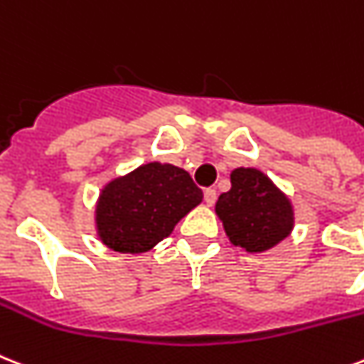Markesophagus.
I'll return each mask as SVG.
<instances>
[{
  "label": "esophagus",
  "mask_w": 364,
  "mask_h": 364,
  "mask_svg": "<svg viewBox=\"0 0 364 364\" xmlns=\"http://www.w3.org/2000/svg\"><path fill=\"white\" fill-rule=\"evenodd\" d=\"M203 200H205V203H208L209 208L215 205V202H217V191H215V188H205V191H203Z\"/></svg>",
  "instance_id": "obj_1"
}]
</instances>
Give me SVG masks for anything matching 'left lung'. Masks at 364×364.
Here are the masks:
<instances>
[{
    "mask_svg": "<svg viewBox=\"0 0 364 364\" xmlns=\"http://www.w3.org/2000/svg\"><path fill=\"white\" fill-rule=\"evenodd\" d=\"M230 179L232 188L215 205L230 241L247 252H264L288 237L294 209L273 181L256 168H237Z\"/></svg>",
    "mask_w": 364,
    "mask_h": 364,
    "instance_id": "1",
    "label": "left lung"
}]
</instances>
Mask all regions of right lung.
<instances>
[{
    "mask_svg": "<svg viewBox=\"0 0 364 364\" xmlns=\"http://www.w3.org/2000/svg\"><path fill=\"white\" fill-rule=\"evenodd\" d=\"M202 191L181 168L149 162L102 188L97 203L100 241L117 252H147L202 202Z\"/></svg>",
    "mask_w": 364,
    "mask_h": 364,
    "instance_id": "obj_1",
    "label": "right lung"
}]
</instances>
